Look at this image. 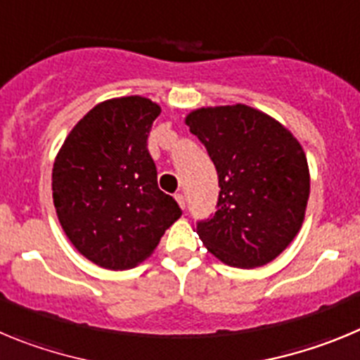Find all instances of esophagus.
I'll list each match as a JSON object with an SVG mask.
<instances>
[{
	"instance_id": "1",
	"label": "esophagus",
	"mask_w": 360,
	"mask_h": 360,
	"mask_svg": "<svg viewBox=\"0 0 360 360\" xmlns=\"http://www.w3.org/2000/svg\"><path fill=\"white\" fill-rule=\"evenodd\" d=\"M174 197H176L177 204H179L181 208H184V206H186V200H184V195H183V193H176V195H174Z\"/></svg>"
}]
</instances>
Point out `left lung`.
I'll return each mask as SVG.
<instances>
[{"instance_id": "1", "label": "left lung", "mask_w": 360, "mask_h": 360, "mask_svg": "<svg viewBox=\"0 0 360 360\" xmlns=\"http://www.w3.org/2000/svg\"><path fill=\"white\" fill-rule=\"evenodd\" d=\"M219 174V200L197 235L220 262L252 269L273 262L301 229L310 174L300 141L280 122L244 103L186 116Z\"/></svg>"}]
</instances>
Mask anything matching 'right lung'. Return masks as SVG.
Masks as SVG:
<instances>
[{"label": "right lung", "instance_id": "obj_1", "mask_svg": "<svg viewBox=\"0 0 360 360\" xmlns=\"http://www.w3.org/2000/svg\"><path fill=\"white\" fill-rule=\"evenodd\" d=\"M161 108L143 96L98 103L64 140L51 190L70 242L93 264L125 271L154 252L181 217L158 186L147 138Z\"/></svg>", "mask_w": 360, "mask_h": 360}]
</instances>
